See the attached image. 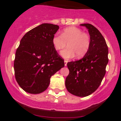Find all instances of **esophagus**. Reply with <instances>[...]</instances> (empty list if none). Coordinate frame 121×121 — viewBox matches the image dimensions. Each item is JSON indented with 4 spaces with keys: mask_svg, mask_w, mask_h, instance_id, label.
<instances>
[{
    "mask_svg": "<svg viewBox=\"0 0 121 121\" xmlns=\"http://www.w3.org/2000/svg\"><path fill=\"white\" fill-rule=\"evenodd\" d=\"M68 60H64V64H65V66H67V63H68Z\"/></svg>",
    "mask_w": 121,
    "mask_h": 121,
    "instance_id": "esophagus-1",
    "label": "esophagus"
}]
</instances>
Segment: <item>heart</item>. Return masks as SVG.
Here are the masks:
<instances>
[{
  "mask_svg": "<svg viewBox=\"0 0 121 121\" xmlns=\"http://www.w3.org/2000/svg\"><path fill=\"white\" fill-rule=\"evenodd\" d=\"M52 43L56 50L63 49L68 43V47L60 52V54L64 58H71L75 54L78 58H81L84 56L89 50L90 37L81 29L71 26L65 29L62 35H54Z\"/></svg>",
  "mask_w": 121,
  "mask_h": 121,
  "instance_id": "heart-1",
  "label": "heart"
}]
</instances>
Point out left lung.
<instances>
[{
    "label": "left lung",
    "mask_w": 121,
    "mask_h": 121,
    "mask_svg": "<svg viewBox=\"0 0 121 121\" xmlns=\"http://www.w3.org/2000/svg\"><path fill=\"white\" fill-rule=\"evenodd\" d=\"M81 25L88 29L90 46L81 59L67 63L70 72L65 86L72 95L85 97L95 92L100 85L106 72L108 50L104 37L96 28L90 23Z\"/></svg>",
    "instance_id": "obj_1"
}]
</instances>
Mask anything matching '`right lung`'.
Returning <instances> with one entry per match:
<instances>
[{"label": "right lung", "mask_w": 121, "mask_h": 121, "mask_svg": "<svg viewBox=\"0 0 121 121\" xmlns=\"http://www.w3.org/2000/svg\"><path fill=\"white\" fill-rule=\"evenodd\" d=\"M59 28L57 25L42 23L27 32L21 39L14 68L16 81L26 92L44 91L51 77L65 65L52 43Z\"/></svg>", "instance_id": "obj_1"}]
</instances>
